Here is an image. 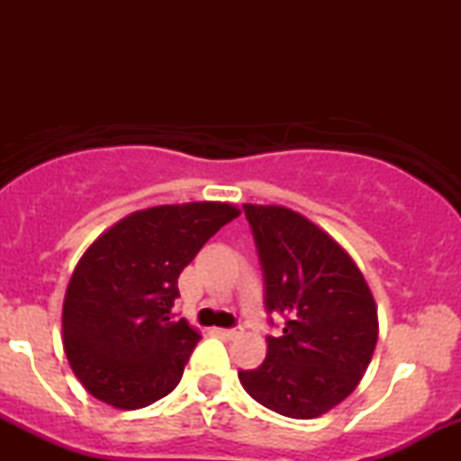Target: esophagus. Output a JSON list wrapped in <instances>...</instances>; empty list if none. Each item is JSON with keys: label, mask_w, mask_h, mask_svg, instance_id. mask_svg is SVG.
I'll list each match as a JSON object with an SVG mask.
<instances>
[{"label": "esophagus", "mask_w": 461, "mask_h": 461, "mask_svg": "<svg viewBox=\"0 0 461 461\" xmlns=\"http://www.w3.org/2000/svg\"><path fill=\"white\" fill-rule=\"evenodd\" d=\"M216 333H219L221 338H230V340H234V338L240 336V330H216Z\"/></svg>", "instance_id": "obj_1"}]
</instances>
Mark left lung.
<instances>
[{"instance_id":"8db88e82","label":"left lung","mask_w":461,"mask_h":461,"mask_svg":"<svg viewBox=\"0 0 461 461\" xmlns=\"http://www.w3.org/2000/svg\"><path fill=\"white\" fill-rule=\"evenodd\" d=\"M256 236L267 310L288 316L284 336L267 338V357L240 370L258 403L288 418H316L362 382L379 336L377 303L347 249L284 205L245 203Z\"/></svg>"}]
</instances>
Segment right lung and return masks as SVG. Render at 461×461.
Instances as JSON below:
<instances>
[{
	"label": "right lung",
	"instance_id": "right-lung-1",
	"mask_svg": "<svg viewBox=\"0 0 461 461\" xmlns=\"http://www.w3.org/2000/svg\"><path fill=\"white\" fill-rule=\"evenodd\" d=\"M238 214L225 201L153 205L93 240L62 303V345L86 393L139 410L176 388L201 338L186 319H171L177 277Z\"/></svg>",
	"mask_w": 461,
	"mask_h": 461
}]
</instances>
